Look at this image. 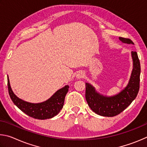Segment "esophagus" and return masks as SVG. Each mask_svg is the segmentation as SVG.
Returning <instances> with one entry per match:
<instances>
[{"label": "esophagus", "mask_w": 147, "mask_h": 147, "mask_svg": "<svg viewBox=\"0 0 147 147\" xmlns=\"http://www.w3.org/2000/svg\"><path fill=\"white\" fill-rule=\"evenodd\" d=\"M84 76V72H83V71H79V73L77 74L76 78L78 79H81V78H83Z\"/></svg>", "instance_id": "1"}]
</instances>
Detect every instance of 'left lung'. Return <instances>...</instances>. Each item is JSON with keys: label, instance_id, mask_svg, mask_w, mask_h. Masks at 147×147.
I'll use <instances>...</instances> for the list:
<instances>
[{"label": "left lung", "instance_id": "left-lung-1", "mask_svg": "<svg viewBox=\"0 0 147 147\" xmlns=\"http://www.w3.org/2000/svg\"><path fill=\"white\" fill-rule=\"evenodd\" d=\"M123 43L134 45L129 38L119 37ZM133 69L127 86L119 93L112 96L102 95L88 83H86L85 97L88 106L93 112L101 116L113 117L119 114L136 99L140 90L141 66L138 53L131 52Z\"/></svg>", "mask_w": 147, "mask_h": 147}]
</instances>
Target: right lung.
Masks as SVG:
<instances>
[{
  "label": "right lung",
  "mask_w": 147,
  "mask_h": 147,
  "mask_svg": "<svg viewBox=\"0 0 147 147\" xmlns=\"http://www.w3.org/2000/svg\"><path fill=\"white\" fill-rule=\"evenodd\" d=\"M7 86L9 96L13 103L26 114L37 119H50L57 115L63 109L64 99L69 88V86L66 85L58 90L46 101L32 103L19 98L13 93L10 86L9 78H7Z\"/></svg>",
  "instance_id": "obj_1"
}]
</instances>
